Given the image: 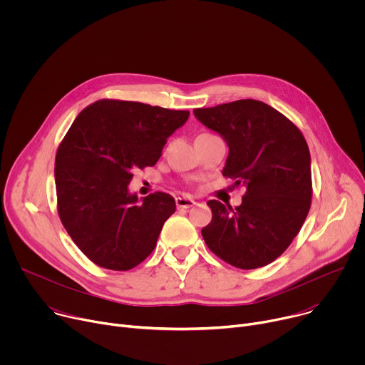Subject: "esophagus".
<instances>
[{
	"label": "esophagus",
	"instance_id": "obj_1",
	"mask_svg": "<svg viewBox=\"0 0 365 365\" xmlns=\"http://www.w3.org/2000/svg\"><path fill=\"white\" fill-rule=\"evenodd\" d=\"M193 205H196V202L192 197H185V196L176 197V206L179 210H187V207H192Z\"/></svg>",
	"mask_w": 365,
	"mask_h": 365
}]
</instances>
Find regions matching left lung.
I'll use <instances>...</instances> for the list:
<instances>
[{
  "mask_svg": "<svg viewBox=\"0 0 365 365\" xmlns=\"http://www.w3.org/2000/svg\"><path fill=\"white\" fill-rule=\"evenodd\" d=\"M193 114L230 147L222 175L247 187L235 207L207 200L212 221L202 228L207 248L242 270L273 263L299 234L312 203L310 153L302 131L255 99L195 108Z\"/></svg>",
  "mask_w": 365,
  "mask_h": 365,
  "instance_id": "left-lung-1",
  "label": "left lung"
}]
</instances>
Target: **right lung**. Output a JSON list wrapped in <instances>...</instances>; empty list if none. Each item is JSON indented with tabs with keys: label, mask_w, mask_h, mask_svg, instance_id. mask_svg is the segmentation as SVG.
I'll list each match as a JSON object with an SVG mask.
<instances>
[{
	"label": "right lung",
	"mask_w": 365,
	"mask_h": 365,
	"mask_svg": "<svg viewBox=\"0 0 365 365\" xmlns=\"http://www.w3.org/2000/svg\"><path fill=\"white\" fill-rule=\"evenodd\" d=\"M187 118L189 111L120 99H99L75 118L55 160L58 214L96 266L127 272L154 250L175 199L154 192L138 202L128 183L133 170L158 163Z\"/></svg>",
	"instance_id": "obj_1"
}]
</instances>
